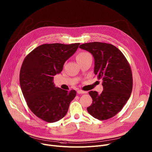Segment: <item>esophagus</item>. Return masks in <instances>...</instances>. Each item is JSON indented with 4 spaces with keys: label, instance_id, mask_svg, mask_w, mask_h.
<instances>
[{
    "label": "esophagus",
    "instance_id": "obj_1",
    "mask_svg": "<svg viewBox=\"0 0 152 152\" xmlns=\"http://www.w3.org/2000/svg\"><path fill=\"white\" fill-rule=\"evenodd\" d=\"M77 93L78 94H85V93H87V91H85L83 90H78Z\"/></svg>",
    "mask_w": 152,
    "mask_h": 152
}]
</instances>
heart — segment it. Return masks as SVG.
I'll return each mask as SVG.
<instances>
[{"label": "heart", "instance_id": "b5f03b06", "mask_svg": "<svg viewBox=\"0 0 152 152\" xmlns=\"http://www.w3.org/2000/svg\"><path fill=\"white\" fill-rule=\"evenodd\" d=\"M89 56H91L90 53L86 52V51H82V52L79 53L77 55L76 59H77V61H78V62H79L80 61H82V60L85 59Z\"/></svg>", "mask_w": 152, "mask_h": 152}]
</instances>
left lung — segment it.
Wrapping results in <instances>:
<instances>
[{
	"mask_svg": "<svg viewBox=\"0 0 152 152\" xmlns=\"http://www.w3.org/2000/svg\"><path fill=\"white\" fill-rule=\"evenodd\" d=\"M79 48L93 55L94 74L103 81L101 94L89 92L93 103L87 110L95 118L108 120L123 109L131 96L133 82L130 65L122 52L112 44L94 42L83 43Z\"/></svg>",
	"mask_w": 152,
	"mask_h": 152,
	"instance_id": "8db88e82",
	"label": "left lung"
}]
</instances>
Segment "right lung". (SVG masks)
I'll use <instances>...</instances> for the list:
<instances>
[{
    "mask_svg": "<svg viewBox=\"0 0 152 152\" xmlns=\"http://www.w3.org/2000/svg\"><path fill=\"white\" fill-rule=\"evenodd\" d=\"M79 45L43 44L30 52L23 62L20 73L23 94L30 110L45 121L53 123L63 118L76 96L75 90L56 88L53 78L62 70L64 62Z\"/></svg>",
    "mask_w": 152,
    "mask_h": 152,
    "instance_id": "obj_1",
    "label": "right lung"
}]
</instances>
